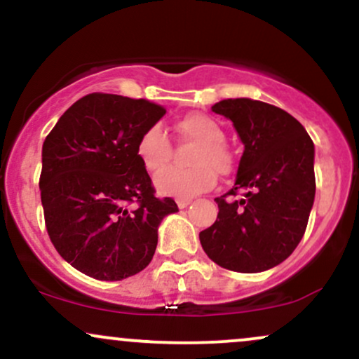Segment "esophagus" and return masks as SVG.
<instances>
[{"mask_svg":"<svg viewBox=\"0 0 359 359\" xmlns=\"http://www.w3.org/2000/svg\"><path fill=\"white\" fill-rule=\"evenodd\" d=\"M175 203H177V205H179L180 209H184V208H187V205L192 203V197H177Z\"/></svg>","mask_w":359,"mask_h":359,"instance_id":"1","label":"esophagus"}]
</instances>
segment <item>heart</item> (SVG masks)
<instances>
[{
  "label": "heart",
  "mask_w": 359,
  "mask_h": 359,
  "mask_svg": "<svg viewBox=\"0 0 359 359\" xmlns=\"http://www.w3.org/2000/svg\"><path fill=\"white\" fill-rule=\"evenodd\" d=\"M177 131L187 142L197 143L189 155L191 168H170L156 177L155 185L165 196L192 197L208 191L214 185V172L229 175L233 172L234 156L224 143V130L212 116L204 113H191L177 123ZM138 158L150 174H161L170 163L172 147L167 133L160 125L148 126L140 135L137 143Z\"/></svg>",
  "instance_id": "b5f03b06"
}]
</instances>
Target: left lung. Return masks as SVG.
Returning a JSON list of instances; mask_svg holds the SVG:
<instances>
[{"label":"left lung","mask_w":359,"mask_h":359,"mask_svg":"<svg viewBox=\"0 0 359 359\" xmlns=\"http://www.w3.org/2000/svg\"><path fill=\"white\" fill-rule=\"evenodd\" d=\"M212 111L231 119L245 151L234 187L216 197L217 219L199 233L214 263L241 273L273 269L297 248L316 196L314 143L287 111L248 97ZM243 191V199L227 197Z\"/></svg>","instance_id":"obj_1"}]
</instances>
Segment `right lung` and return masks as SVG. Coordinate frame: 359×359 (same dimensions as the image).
Masks as SVG:
<instances>
[{
  "label": "right lung",
  "mask_w": 359,
  "mask_h": 359,
  "mask_svg": "<svg viewBox=\"0 0 359 359\" xmlns=\"http://www.w3.org/2000/svg\"><path fill=\"white\" fill-rule=\"evenodd\" d=\"M165 108L147 100L93 93L62 114L42 148L45 228L67 263L89 277L116 282L154 258L158 224L177 212L158 199L137 143Z\"/></svg>",
  "instance_id": "add662e5"
}]
</instances>
